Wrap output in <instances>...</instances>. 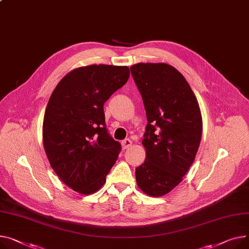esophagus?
Wrapping results in <instances>:
<instances>
[{"label": "esophagus", "mask_w": 249, "mask_h": 249, "mask_svg": "<svg viewBox=\"0 0 249 249\" xmlns=\"http://www.w3.org/2000/svg\"><path fill=\"white\" fill-rule=\"evenodd\" d=\"M132 145V141L130 139H125L122 141V147L123 149H127Z\"/></svg>", "instance_id": "esophagus-1"}]
</instances>
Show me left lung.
Listing matches in <instances>:
<instances>
[{
    "label": "left lung",
    "instance_id": "1",
    "mask_svg": "<svg viewBox=\"0 0 249 249\" xmlns=\"http://www.w3.org/2000/svg\"><path fill=\"white\" fill-rule=\"evenodd\" d=\"M130 70L148 121L146 158L136 168V181L144 193L158 197L175 188L192 165L202 136L201 112L187 81L171 65L138 63Z\"/></svg>",
    "mask_w": 249,
    "mask_h": 249
}]
</instances>
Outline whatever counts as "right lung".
Listing matches in <instances>:
<instances>
[{"mask_svg": "<svg viewBox=\"0 0 249 249\" xmlns=\"http://www.w3.org/2000/svg\"><path fill=\"white\" fill-rule=\"evenodd\" d=\"M127 66L90 65L72 70L56 86L45 111L43 143L51 167L64 183L92 194L121 151L108 133L104 103L126 84Z\"/></svg>", "mask_w": 249, "mask_h": 249, "instance_id": "add662e5", "label": "right lung"}]
</instances>
